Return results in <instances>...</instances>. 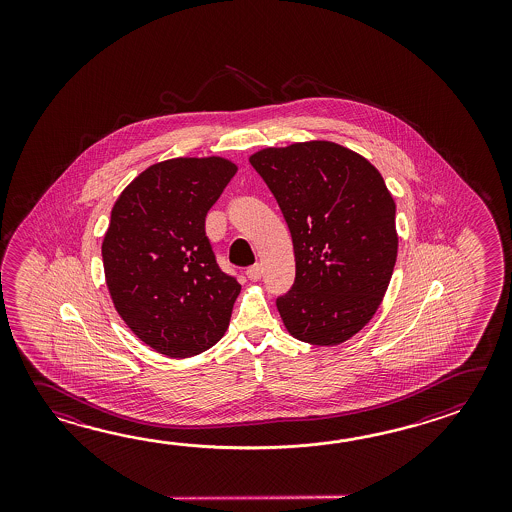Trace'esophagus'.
<instances>
[{"instance_id": "esophagus-1", "label": "esophagus", "mask_w": 512, "mask_h": 512, "mask_svg": "<svg viewBox=\"0 0 512 512\" xmlns=\"http://www.w3.org/2000/svg\"><path fill=\"white\" fill-rule=\"evenodd\" d=\"M261 274H263V269H261L260 263H254V265H251V267L247 269V278L252 280V282H258L261 278Z\"/></svg>"}]
</instances>
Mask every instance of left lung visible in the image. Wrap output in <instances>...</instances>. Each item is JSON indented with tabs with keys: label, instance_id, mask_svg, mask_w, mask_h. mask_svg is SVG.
<instances>
[{
	"label": "left lung",
	"instance_id": "left-lung-1",
	"mask_svg": "<svg viewBox=\"0 0 512 512\" xmlns=\"http://www.w3.org/2000/svg\"><path fill=\"white\" fill-rule=\"evenodd\" d=\"M293 238V287L276 298L298 340L335 346L375 315L397 260L395 203L359 153L298 142L251 157Z\"/></svg>",
	"mask_w": 512,
	"mask_h": 512
}]
</instances>
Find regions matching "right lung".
<instances>
[{"label":"right lung","instance_id":"right-lung-1","mask_svg":"<svg viewBox=\"0 0 512 512\" xmlns=\"http://www.w3.org/2000/svg\"><path fill=\"white\" fill-rule=\"evenodd\" d=\"M236 164L179 157L135 177L111 210L102 261L115 309L144 344L186 359L229 327L241 285L221 271L205 219Z\"/></svg>","mask_w":512,"mask_h":512}]
</instances>
